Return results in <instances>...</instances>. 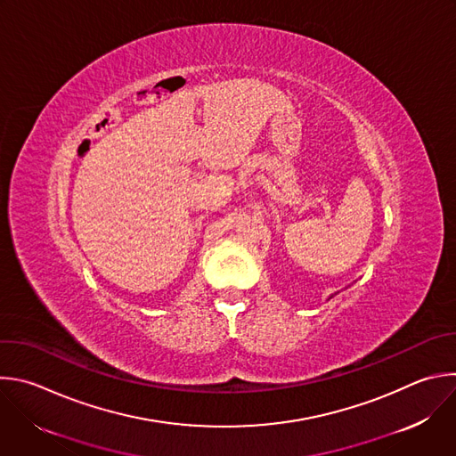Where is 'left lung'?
Instances as JSON below:
<instances>
[{
  "label": "left lung",
  "instance_id": "1",
  "mask_svg": "<svg viewBox=\"0 0 456 456\" xmlns=\"http://www.w3.org/2000/svg\"><path fill=\"white\" fill-rule=\"evenodd\" d=\"M331 297H335V295H331ZM331 297H330V298H331Z\"/></svg>",
  "mask_w": 456,
  "mask_h": 456
}]
</instances>
